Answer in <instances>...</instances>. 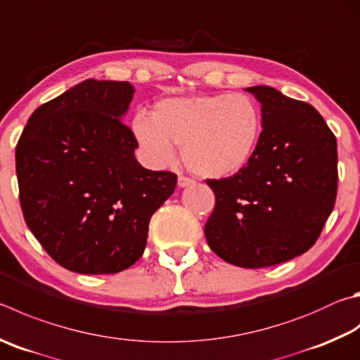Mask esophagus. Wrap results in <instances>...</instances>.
<instances>
[{"instance_id": "esophagus-1", "label": "esophagus", "mask_w": 360, "mask_h": 360, "mask_svg": "<svg viewBox=\"0 0 360 360\" xmlns=\"http://www.w3.org/2000/svg\"><path fill=\"white\" fill-rule=\"evenodd\" d=\"M195 181L192 178H187V176H179L178 178V186L179 187H188V186H193Z\"/></svg>"}]
</instances>
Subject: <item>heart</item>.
<instances>
[{"label": "heart", "mask_w": 360, "mask_h": 360, "mask_svg": "<svg viewBox=\"0 0 360 360\" xmlns=\"http://www.w3.org/2000/svg\"><path fill=\"white\" fill-rule=\"evenodd\" d=\"M132 130L153 165H169L178 145L193 173L226 178L253 159L263 116L258 103L245 94L172 97L160 101L153 116L136 115Z\"/></svg>", "instance_id": "b5f03b06"}]
</instances>
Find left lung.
Masks as SVG:
<instances>
[{
	"label": "left lung",
	"mask_w": 360,
	"mask_h": 360,
	"mask_svg": "<svg viewBox=\"0 0 360 360\" xmlns=\"http://www.w3.org/2000/svg\"><path fill=\"white\" fill-rule=\"evenodd\" d=\"M261 103L263 132L245 168L207 179L215 206L205 226L226 263L267 267L316 243L337 197V140L310 103L271 86L247 88Z\"/></svg>",
	"instance_id": "8db88e82"
}]
</instances>
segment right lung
I'll return each instance as SVG.
<instances>
[{
	"mask_svg": "<svg viewBox=\"0 0 360 360\" xmlns=\"http://www.w3.org/2000/svg\"><path fill=\"white\" fill-rule=\"evenodd\" d=\"M129 82L84 80L39 107L15 148L26 225L51 258L78 274H116L146 247L149 220L176 188V174L135 159L121 121Z\"/></svg>",
	"mask_w": 360,
	"mask_h": 360,
	"instance_id": "obj_1",
	"label": "right lung"
}]
</instances>
